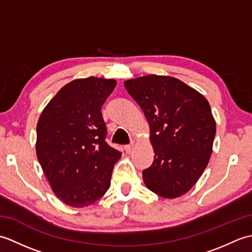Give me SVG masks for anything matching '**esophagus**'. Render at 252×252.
I'll return each mask as SVG.
<instances>
[{
	"mask_svg": "<svg viewBox=\"0 0 252 252\" xmlns=\"http://www.w3.org/2000/svg\"><path fill=\"white\" fill-rule=\"evenodd\" d=\"M133 147H134V144H130V145H126L125 146V151H126V153H127V154H130L131 152H132V149H133Z\"/></svg>",
	"mask_w": 252,
	"mask_h": 252,
	"instance_id": "1",
	"label": "esophagus"
}]
</instances>
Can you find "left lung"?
I'll return each instance as SVG.
<instances>
[{"label":"left lung","instance_id":"left-lung-1","mask_svg":"<svg viewBox=\"0 0 252 252\" xmlns=\"http://www.w3.org/2000/svg\"><path fill=\"white\" fill-rule=\"evenodd\" d=\"M125 87L149 125L154 162L143 171L149 190L173 199L199 180L212 154L216 120L205 96L181 80L148 74Z\"/></svg>","mask_w":252,"mask_h":252}]
</instances>
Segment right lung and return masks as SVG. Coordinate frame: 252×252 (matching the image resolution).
I'll return each mask as SVG.
<instances>
[{
    "label": "right lung",
    "instance_id": "1",
    "mask_svg": "<svg viewBox=\"0 0 252 252\" xmlns=\"http://www.w3.org/2000/svg\"><path fill=\"white\" fill-rule=\"evenodd\" d=\"M116 80L89 77L63 87L36 125L37 160L58 199L83 208L108 190L121 153L106 143L101 106Z\"/></svg>",
    "mask_w": 252,
    "mask_h": 252
}]
</instances>
